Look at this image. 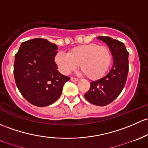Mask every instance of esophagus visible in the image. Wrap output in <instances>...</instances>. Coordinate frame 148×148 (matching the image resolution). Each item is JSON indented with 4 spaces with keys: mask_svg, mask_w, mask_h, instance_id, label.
<instances>
[{
    "mask_svg": "<svg viewBox=\"0 0 148 148\" xmlns=\"http://www.w3.org/2000/svg\"><path fill=\"white\" fill-rule=\"evenodd\" d=\"M71 81H72V82H78V81H79V79H77V78H74V77H71Z\"/></svg>",
    "mask_w": 148,
    "mask_h": 148,
    "instance_id": "esophagus-1",
    "label": "esophagus"
}]
</instances>
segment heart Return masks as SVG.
Here are the masks:
<instances>
[{
    "label": "heart",
    "instance_id": "b5f03b06",
    "mask_svg": "<svg viewBox=\"0 0 148 148\" xmlns=\"http://www.w3.org/2000/svg\"><path fill=\"white\" fill-rule=\"evenodd\" d=\"M54 62L62 74H71L80 64L84 74L91 80H98L108 72L111 65L112 53L108 47L90 43L74 47L68 54L58 52Z\"/></svg>",
    "mask_w": 148,
    "mask_h": 148
}]
</instances>
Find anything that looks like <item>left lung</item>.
<instances>
[{"label": "left lung", "instance_id": "1", "mask_svg": "<svg viewBox=\"0 0 148 148\" xmlns=\"http://www.w3.org/2000/svg\"><path fill=\"white\" fill-rule=\"evenodd\" d=\"M98 39L106 42L113 57L111 69L104 77L91 82L85 94V99L91 103L103 106L113 102L125 86L128 74V54L125 45L109 37L99 36Z\"/></svg>", "mask_w": 148, "mask_h": 148}]
</instances>
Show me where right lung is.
<instances>
[{
	"mask_svg": "<svg viewBox=\"0 0 148 148\" xmlns=\"http://www.w3.org/2000/svg\"><path fill=\"white\" fill-rule=\"evenodd\" d=\"M57 46L47 40L23 42L15 56L14 77L23 97L38 107L51 105L60 98L70 78L60 74L54 62Z\"/></svg>",
	"mask_w": 148,
	"mask_h": 148,
	"instance_id": "right-lung-1",
	"label": "right lung"
}]
</instances>
